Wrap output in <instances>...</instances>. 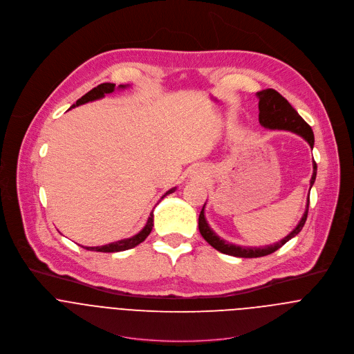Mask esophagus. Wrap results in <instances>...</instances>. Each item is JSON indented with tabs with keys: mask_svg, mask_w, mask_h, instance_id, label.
<instances>
[{
	"mask_svg": "<svg viewBox=\"0 0 354 354\" xmlns=\"http://www.w3.org/2000/svg\"><path fill=\"white\" fill-rule=\"evenodd\" d=\"M191 176H192V178H195V180H203L205 176H206V173H205V170H203L202 167H195V169L192 170Z\"/></svg>",
	"mask_w": 354,
	"mask_h": 354,
	"instance_id": "obj_1",
	"label": "esophagus"
}]
</instances>
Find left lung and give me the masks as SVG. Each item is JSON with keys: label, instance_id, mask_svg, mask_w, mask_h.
I'll return each mask as SVG.
<instances>
[{"label": "left lung", "instance_id": "obj_1", "mask_svg": "<svg viewBox=\"0 0 354 354\" xmlns=\"http://www.w3.org/2000/svg\"><path fill=\"white\" fill-rule=\"evenodd\" d=\"M259 98V122L263 127L270 129V130H288L292 133H296L297 136L303 137L310 148L313 149L314 147V134L311 127L301 119V116L292 108V105L275 90L272 88H267V90H261L257 94ZM315 176H317V163L313 162V176L310 180V189L315 181ZM308 203H310V196L307 198V203H306V210L299 221V224L296 225V228H293V231L290 234H288L283 239L275 242L274 245H267V246H261V248H248V246H238L234 243H230L224 239H221L207 224L206 217H205V205L201 210L199 214V221H198V227L201 231V235L205 238V241L212 245L216 250L224 253V254H230V256H235V257H261V256H267L270 253H274L275 250H278L282 245H285L289 239H292L293 236H296L307 218V213H308Z\"/></svg>", "mask_w": 354, "mask_h": 354}]
</instances>
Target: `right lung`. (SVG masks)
<instances>
[{
	"label": "right lung",
	"mask_w": 354,
	"mask_h": 354,
	"mask_svg": "<svg viewBox=\"0 0 354 354\" xmlns=\"http://www.w3.org/2000/svg\"><path fill=\"white\" fill-rule=\"evenodd\" d=\"M115 87L116 84H112V83H102L97 87H94L91 91H88L86 95H83L80 100H77L76 104H73L69 109L72 108H76L79 105H83V104H87V102H91V101H95V100H101L105 97V94H111L115 91ZM129 86H119V88H126ZM176 191V187L169 189L162 198L160 201L167 196L169 194H173ZM152 227H153V210L151 212L149 217H148V221L145 224V227L138 232L134 236H130V238H126V239H120V241H116V242H112V243H108V245H102V246H83L84 249L87 250H94V252H105V253H113V252H123V250H127V249H131L137 245H140L142 241H145V238L151 234L152 231Z\"/></svg>",
	"instance_id": "obj_1"
}]
</instances>
